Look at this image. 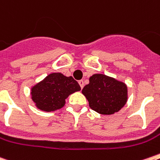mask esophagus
I'll return each mask as SVG.
<instances>
[{
    "label": "esophagus",
    "mask_w": 160,
    "mask_h": 160,
    "mask_svg": "<svg viewBox=\"0 0 160 160\" xmlns=\"http://www.w3.org/2000/svg\"><path fill=\"white\" fill-rule=\"evenodd\" d=\"M78 83H79V84H80V88H84V81H83L82 80H79V81H78Z\"/></svg>",
    "instance_id": "34e87169"
}]
</instances>
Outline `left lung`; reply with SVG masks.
<instances>
[{
    "instance_id": "1",
    "label": "left lung",
    "mask_w": 160,
    "mask_h": 160,
    "mask_svg": "<svg viewBox=\"0 0 160 160\" xmlns=\"http://www.w3.org/2000/svg\"><path fill=\"white\" fill-rule=\"evenodd\" d=\"M92 110L102 115L118 112L127 102V86L114 78L95 74L82 89Z\"/></svg>"
}]
</instances>
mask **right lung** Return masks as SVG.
<instances>
[{"instance_id": "add662e5", "label": "right lung", "mask_w": 160, "mask_h": 160, "mask_svg": "<svg viewBox=\"0 0 160 160\" xmlns=\"http://www.w3.org/2000/svg\"><path fill=\"white\" fill-rule=\"evenodd\" d=\"M80 90V84L72 76L52 73L32 88V98L40 110L53 111L65 104V99Z\"/></svg>"}]
</instances>
